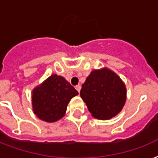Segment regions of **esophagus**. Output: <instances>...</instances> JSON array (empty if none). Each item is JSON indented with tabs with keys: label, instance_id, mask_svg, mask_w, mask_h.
<instances>
[{
	"label": "esophagus",
	"instance_id": "34e87169",
	"mask_svg": "<svg viewBox=\"0 0 158 158\" xmlns=\"http://www.w3.org/2000/svg\"><path fill=\"white\" fill-rule=\"evenodd\" d=\"M75 89L79 93V92H80V89H81V86H80V85H77V86H75Z\"/></svg>",
	"mask_w": 158,
	"mask_h": 158
}]
</instances>
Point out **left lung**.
I'll return each mask as SVG.
<instances>
[{
  "label": "left lung",
  "instance_id": "8db88e82",
  "mask_svg": "<svg viewBox=\"0 0 158 158\" xmlns=\"http://www.w3.org/2000/svg\"><path fill=\"white\" fill-rule=\"evenodd\" d=\"M126 93L122 79L104 67L92 70L82 85L80 97L94 118L109 120L121 111L126 102Z\"/></svg>",
  "mask_w": 158,
  "mask_h": 158
}]
</instances>
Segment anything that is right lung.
Wrapping results in <instances>:
<instances>
[{
    "mask_svg": "<svg viewBox=\"0 0 158 158\" xmlns=\"http://www.w3.org/2000/svg\"><path fill=\"white\" fill-rule=\"evenodd\" d=\"M78 94L64 77L52 74L32 91L33 113L43 121L56 122L64 116L68 103Z\"/></svg>",
    "mask_w": 158,
    "mask_h": 158,
    "instance_id": "1",
    "label": "right lung"
}]
</instances>
